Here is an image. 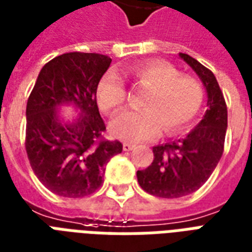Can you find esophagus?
<instances>
[{
  "mask_svg": "<svg viewBox=\"0 0 252 252\" xmlns=\"http://www.w3.org/2000/svg\"><path fill=\"white\" fill-rule=\"evenodd\" d=\"M134 145L131 143H124V151H131L134 149Z\"/></svg>",
  "mask_w": 252,
  "mask_h": 252,
  "instance_id": "34e87169",
  "label": "esophagus"
}]
</instances>
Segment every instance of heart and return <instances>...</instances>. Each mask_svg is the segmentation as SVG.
<instances>
[{
  "instance_id": "heart-1",
  "label": "heart",
  "mask_w": 252,
  "mask_h": 252,
  "mask_svg": "<svg viewBox=\"0 0 252 252\" xmlns=\"http://www.w3.org/2000/svg\"><path fill=\"white\" fill-rule=\"evenodd\" d=\"M124 74L139 88L149 92L142 99V110L124 111L110 124V133L118 139L141 142L153 139L163 127L166 134L182 131L199 113L203 103V89L189 75H179L167 62H142ZM126 86L117 71L102 75L95 89L97 103L102 111L113 114L126 101Z\"/></svg>"
}]
</instances>
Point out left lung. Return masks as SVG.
<instances>
[{
    "instance_id": "8db88e82",
    "label": "left lung",
    "mask_w": 252,
    "mask_h": 252,
    "mask_svg": "<svg viewBox=\"0 0 252 252\" xmlns=\"http://www.w3.org/2000/svg\"><path fill=\"white\" fill-rule=\"evenodd\" d=\"M179 57L203 82L207 110L186 137L153 147V163L137 171L139 186L159 198H181L205 185L220 160L227 130L226 101L213 71L189 54Z\"/></svg>"
}]
</instances>
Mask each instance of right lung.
Here are the masks:
<instances>
[{"instance_id": "1", "label": "right lung", "mask_w": 252, "mask_h": 252, "mask_svg": "<svg viewBox=\"0 0 252 252\" xmlns=\"http://www.w3.org/2000/svg\"><path fill=\"white\" fill-rule=\"evenodd\" d=\"M111 58L97 53H66L39 71L26 105L25 147L30 166L47 190L65 198L90 195L103 183L105 166L122 153L107 141L95 89ZM73 104L80 117L63 123L56 113Z\"/></svg>"}]
</instances>
